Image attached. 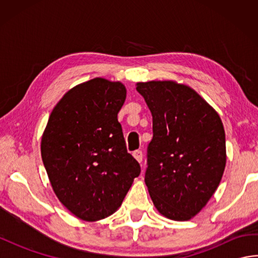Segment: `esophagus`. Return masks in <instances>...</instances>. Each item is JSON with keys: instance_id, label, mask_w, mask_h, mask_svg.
<instances>
[{"instance_id": "1", "label": "esophagus", "mask_w": 258, "mask_h": 258, "mask_svg": "<svg viewBox=\"0 0 258 258\" xmlns=\"http://www.w3.org/2000/svg\"><path fill=\"white\" fill-rule=\"evenodd\" d=\"M133 156H134V158H135L136 161H138L139 163H141L142 160H143V152L140 151V150L135 151V152L133 153Z\"/></svg>"}]
</instances>
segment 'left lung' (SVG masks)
Instances as JSON below:
<instances>
[{
  "label": "left lung",
  "mask_w": 258,
  "mask_h": 258,
  "mask_svg": "<svg viewBox=\"0 0 258 258\" xmlns=\"http://www.w3.org/2000/svg\"><path fill=\"white\" fill-rule=\"evenodd\" d=\"M153 116L145 184L169 220L199 214L221 183L225 131L218 113L191 87L174 81L136 83Z\"/></svg>",
  "instance_id": "8db88e82"
}]
</instances>
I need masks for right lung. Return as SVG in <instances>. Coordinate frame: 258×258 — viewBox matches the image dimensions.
Instances as JSON below:
<instances>
[{
	"label": "right lung",
	"mask_w": 258,
	"mask_h": 258,
	"mask_svg": "<svg viewBox=\"0 0 258 258\" xmlns=\"http://www.w3.org/2000/svg\"><path fill=\"white\" fill-rule=\"evenodd\" d=\"M125 98L120 82L81 83L58 101L42 135V161L54 193L86 222L116 212L141 173L117 120Z\"/></svg>",
	"instance_id": "obj_1"
}]
</instances>
